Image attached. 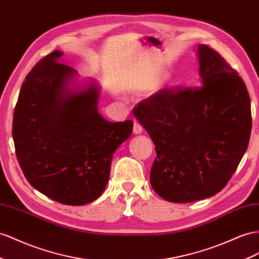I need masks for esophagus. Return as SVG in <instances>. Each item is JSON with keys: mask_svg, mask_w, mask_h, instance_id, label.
I'll list each match as a JSON object with an SVG mask.
<instances>
[{"mask_svg": "<svg viewBox=\"0 0 259 259\" xmlns=\"http://www.w3.org/2000/svg\"><path fill=\"white\" fill-rule=\"evenodd\" d=\"M133 132H134L135 135H139L143 133V126L139 123L134 122V127H133Z\"/></svg>", "mask_w": 259, "mask_h": 259, "instance_id": "esophagus-1", "label": "esophagus"}]
</instances>
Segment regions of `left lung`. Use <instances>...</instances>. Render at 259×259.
Segmentation results:
<instances>
[{
  "instance_id": "8db88e82",
  "label": "left lung",
  "mask_w": 259,
  "mask_h": 259,
  "mask_svg": "<svg viewBox=\"0 0 259 259\" xmlns=\"http://www.w3.org/2000/svg\"><path fill=\"white\" fill-rule=\"evenodd\" d=\"M200 88L161 90L134 111L155 144L150 184L171 202L206 199L227 185L251 130L245 83L221 55L198 46Z\"/></svg>"
}]
</instances>
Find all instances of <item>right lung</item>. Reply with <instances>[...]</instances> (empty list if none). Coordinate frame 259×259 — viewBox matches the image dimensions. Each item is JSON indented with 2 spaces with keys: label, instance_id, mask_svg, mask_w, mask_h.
<instances>
[{
  "label": "right lung",
  "instance_id": "add662e5",
  "mask_svg": "<svg viewBox=\"0 0 259 259\" xmlns=\"http://www.w3.org/2000/svg\"><path fill=\"white\" fill-rule=\"evenodd\" d=\"M53 51L26 76L13 117L16 156L27 181L49 198L81 206L106 188L111 161L131 136L133 122H109L98 112L100 86Z\"/></svg>",
  "mask_w": 259,
  "mask_h": 259
}]
</instances>
